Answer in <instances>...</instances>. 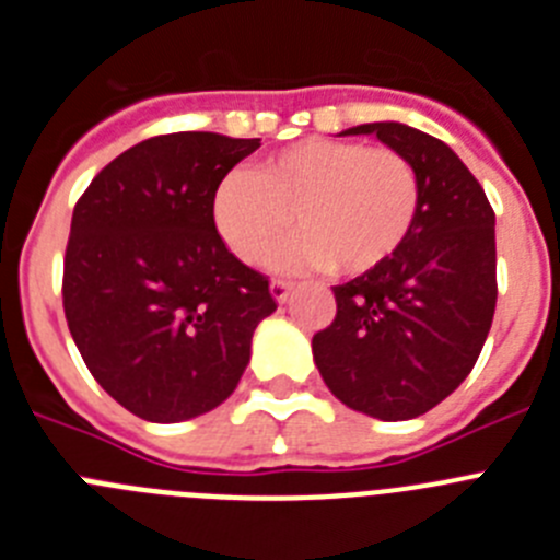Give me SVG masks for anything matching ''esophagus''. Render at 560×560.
<instances>
[{"label": "esophagus", "mask_w": 560, "mask_h": 560, "mask_svg": "<svg viewBox=\"0 0 560 560\" xmlns=\"http://www.w3.org/2000/svg\"><path fill=\"white\" fill-rule=\"evenodd\" d=\"M291 289H294V285H291L289 280H271V296H275L277 303H285L291 294Z\"/></svg>", "instance_id": "esophagus-1"}]
</instances>
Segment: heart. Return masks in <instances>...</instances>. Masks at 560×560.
Here are the masks:
<instances>
[{
    "label": "heart",
    "instance_id": "b5f03b06",
    "mask_svg": "<svg viewBox=\"0 0 560 560\" xmlns=\"http://www.w3.org/2000/svg\"><path fill=\"white\" fill-rule=\"evenodd\" d=\"M418 207V173L393 148L305 140L255 171H232L212 219L244 264H266L294 226L283 266L359 277L404 246Z\"/></svg>",
    "mask_w": 560,
    "mask_h": 560
}]
</instances>
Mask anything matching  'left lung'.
I'll list each match as a JSON object with an SVG mask.
<instances>
[{
    "label": "left lung",
    "instance_id": "left-lung-1",
    "mask_svg": "<svg viewBox=\"0 0 560 560\" xmlns=\"http://www.w3.org/2000/svg\"><path fill=\"white\" fill-rule=\"evenodd\" d=\"M418 173L412 232L387 264L334 285L336 319L314 361L345 407L409 420L438 407L477 364L497 308V215L457 153L404 122H364Z\"/></svg>",
    "mask_w": 560,
    "mask_h": 560
}]
</instances>
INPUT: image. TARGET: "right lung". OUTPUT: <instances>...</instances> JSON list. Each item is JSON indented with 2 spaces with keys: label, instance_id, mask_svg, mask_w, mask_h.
<instances>
[{
  "label": "right lung",
  "instance_id": "obj_1",
  "mask_svg": "<svg viewBox=\"0 0 560 560\" xmlns=\"http://www.w3.org/2000/svg\"><path fill=\"white\" fill-rule=\"evenodd\" d=\"M260 148L212 131L162 133L97 173L72 212L63 314L89 373L151 423L199 418L235 393L269 280L226 249L212 201Z\"/></svg>",
  "mask_w": 560,
  "mask_h": 560
}]
</instances>
